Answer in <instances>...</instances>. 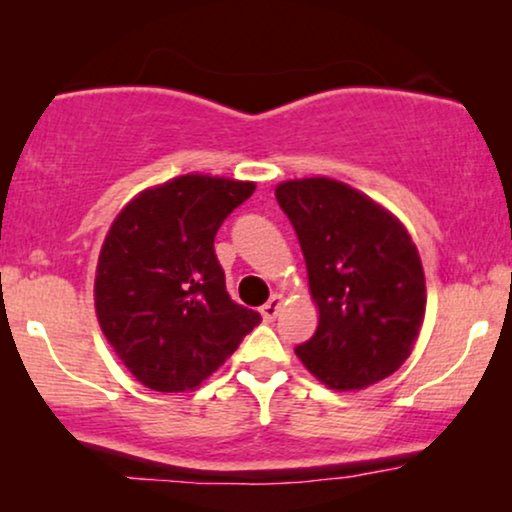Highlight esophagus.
Here are the masks:
<instances>
[{"label":"esophagus","instance_id":"obj_1","mask_svg":"<svg viewBox=\"0 0 512 512\" xmlns=\"http://www.w3.org/2000/svg\"><path fill=\"white\" fill-rule=\"evenodd\" d=\"M282 303H284V298L279 296V293H275V296H272L268 303H265L263 307H261V314H263V319L265 321H272L279 314V307H282Z\"/></svg>","mask_w":512,"mask_h":512}]
</instances>
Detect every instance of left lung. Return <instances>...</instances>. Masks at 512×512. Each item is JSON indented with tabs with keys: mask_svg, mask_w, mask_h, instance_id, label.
<instances>
[{
	"mask_svg": "<svg viewBox=\"0 0 512 512\" xmlns=\"http://www.w3.org/2000/svg\"><path fill=\"white\" fill-rule=\"evenodd\" d=\"M303 249L319 307L314 335L296 347L303 366L338 391L394 375L415 345L426 310L424 270L394 214L328 177L277 186Z\"/></svg>",
	"mask_w": 512,
	"mask_h": 512,
	"instance_id": "1",
	"label": "left lung"
}]
</instances>
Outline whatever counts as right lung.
I'll use <instances>...</instances> for the list:
<instances>
[{
	"mask_svg": "<svg viewBox=\"0 0 512 512\" xmlns=\"http://www.w3.org/2000/svg\"><path fill=\"white\" fill-rule=\"evenodd\" d=\"M256 184L184 174L146 188L104 237L95 312L118 359L153 391H191L261 324L226 291L214 237Z\"/></svg>",
	"mask_w": 512,
	"mask_h": 512,
	"instance_id": "add662e5",
	"label": "right lung"
}]
</instances>
